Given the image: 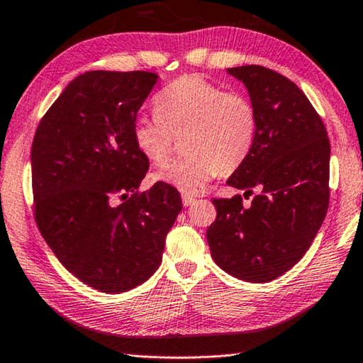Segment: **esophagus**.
<instances>
[{
	"label": "esophagus",
	"mask_w": 363,
	"mask_h": 363,
	"mask_svg": "<svg viewBox=\"0 0 363 363\" xmlns=\"http://www.w3.org/2000/svg\"><path fill=\"white\" fill-rule=\"evenodd\" d=\"M195 203V199L192 195H187V194H184L182 195V205L184 206H190V205H194Z\"/></svg>",
	"instance_id": "34e87169"
}]
</instances>
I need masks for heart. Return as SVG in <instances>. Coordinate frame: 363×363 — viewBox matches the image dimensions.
I'll use <instances>...</instances> for the list:
<instances>
[{
    "label": "heart",
    "mask_w": 363,
    "mask_h": 363,
    "mask_svg": "<svg viewBox=\"0 0 363 363\" xmlns=\"http://www.w3.org/2000/svg\"><path fill=\"white\" fill-rule=\"evenodd\" d=\"M155 118L133 125L136 149L155 167H164L182 139L181 160L155 174V181L186 194H200L220 174H230L248 157L256 136V110L248 97L225 93L199 75H184L153 99Z\"/></svg>",
    "instance_id": "b5f03b06"
}]
</instances>
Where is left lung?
I'll return each instance as SVG.
<instances>
[{"mask_svg": "<svg viewBox=\"0 0 363 363\" xmlns=\"http://www.w3.org/2000/svg\"><path fill=\"white\" fill-rule=\"evenodd\" d=\"M227 73L245 84L257 121L253 147L227 184L257 194L250 206L240 195L214 199L206 238L227 274L266 284L306 255L327 216L330 140L309 99L284 75L261 65Z\"/></svg>", "mask_w": 363, "mask_h": 363, "instance_id": "8db88e82", "label": "left lung"}]
</instances>
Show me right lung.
Wrapping results in <instances>:
<instances>
[{
  "label": "right lung",
  "instance_id": "1",
  "mask_svg": "<svg viewBox=\"0 0 363 363\" xmlns=\"http://www.w3.org/2000/svg\"><path fill=\"white\" fill-rule=\"evenodd\" d=\"M157 79L86 72L65 86L33 138L38 229L62 266L102 293L133 290L155 272L182 210L179 192L163 182L138 194L149 160L131 130Z\"/></svg>",
  "mask_w": 363,
  "mask_h": 363
}]
</instances>
